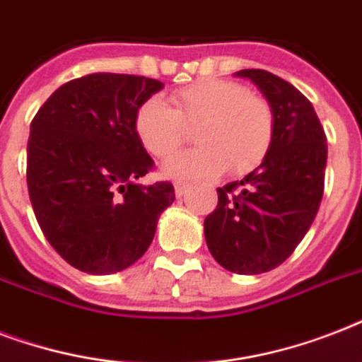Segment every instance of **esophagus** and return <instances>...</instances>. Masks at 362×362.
Instances as JSON below:
<instances>
[{"mask_svg": "<svg viewBox=\"0 0 362 362\" xmlns=\"http://www.w3.org/2000/svg\"><path fill=\"white\" fill-rule=\"evenodd\" d=\"M186 189H187V184H184V182H176L175 184L176 197H182V195L186 193Z\"/></svg>", "mask_w": 362, "mask_h": 362, "instance_id": "34e87169", "label": "esophagus"}]
</instances>
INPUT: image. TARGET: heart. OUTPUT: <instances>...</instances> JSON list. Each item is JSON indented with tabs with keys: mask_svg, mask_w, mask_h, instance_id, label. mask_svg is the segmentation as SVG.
Returning a JSON list of instances; mask_svg holds the SVG:
<instances>
[{
	"mask_svg": "<svg viewBox=\"0 0 362 362\" xmlns=\"http://www.w3.org/2000/svg\"><path fill=\"white\" fill-rule=\"evenodd\" d=\"M197 148L167 159L163 175L173 180H195L218 175H246L261 165L274 139V112L259 95L233 81L203 78L173 95V107L150 98L135 112V135L153 158H167L180 146L186 129Z\"/></svg>",
	"mask_w": 362,
	"mask_h": 362,
	"instance_id": "obj_1",
	"label": "heart"
}]
</instances>
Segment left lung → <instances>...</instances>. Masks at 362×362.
<instances>
[{
    "label": "left lung",
    "instance_id": "1",
    "mask_svg": "<svg viewBox=\"0 0 362 362\" xmlns=\"http://www.w3.org/2000/svg\"><path fill=\"white\" fill-rule=\"evenodd\" d=\"M252 81L274 112L267 158L240 182L218 187L204 220L212 257L237 274H261L286 261L320 210L327 136L314 107L297 88L263 69L235 73Z\"/></svg>",
    "mask_w": 362,
    "mask_h": 362
}]
</instances>
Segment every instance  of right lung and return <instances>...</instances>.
Segmentation results:
<instances>
[{
  "instance_id": "1",
  "label": "right lung",
  "mask_w": 362,
  "mask_h": 362,
  "mask_svg": "<svg viewBox=\"0 0 362 362\" xmlns=\"http://www.w3.org/2000/svg\"><path fill=\"white\" fill-rule=\"evenodd\" d=\"M163 82L92 73L59 86L30 125L28 192L42 235L75 269L115 274L152 244L170 182L139 178L153 159L135 135V112Z\"/></svg>"
}]
</instances>
